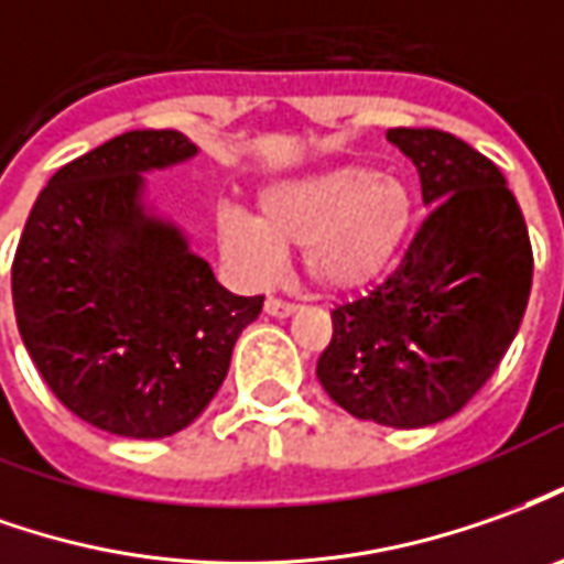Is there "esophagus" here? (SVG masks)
Wrapping results in <instances>:
<instances>
[{
	"instance_id": "esophagus-1",
	"label": "esophagus",
	"mask_w": 564,
	"mask_h": 564,
	"mask_svg": "<svg viewBox=\"0 0 564 564\" xmlns=\"http://www.w3.org/2000/svg\"><path fill=\"white\" fill-rule=\"evenodd\" d=\"M265 314H269V317H278V321H283V317H293L295 305H290V302H281V299H265Z\"/></svg>"
}]
</instances>
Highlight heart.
Listing matches in <instances>:
<instances>
[{
	"mask_svg": "<svg viewBox=\"0 0 564 564\" xmlns=\"http://www.w3.org/2000/svg\"><path fill=\"white\" fill-rule=\"evenodd\" d=\"M259 216L235 204L214 216L216 243L243 283L269 281L283 247H299V262L314 290L364 293L400 262L419 226V195L400 173L364 164H329L271 180L256 195Z\"/></svg>",
	"mask_w": 564,
	"mask_h": 564,
	"instance_id": "b5f03b06",
	"label": "heart"
}]
</instances>
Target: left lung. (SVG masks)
Instances as JSON below:
<instances>
[{
    "instance_id": "left-lung-1",
    "label": "left lung",
    "mask_w": 564,
    "mask_h": 564,
    "mask_svg": "<svg viewBox=\"0 0 564 564\" xmlns=\"http://www.w3.org/2000/svg\"><path fill=\"white\" fill-rule=\"evenodd\" d=\"M415 164L431 216L391 278L333 311L317 378L354 419L427 427L470 403L519 333L529 228L503 173L433 128L388 131Z\"/></svg>"
}]
</instances>
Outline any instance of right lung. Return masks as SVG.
<instances>
[{
    "label": "right lung",
    "instance_id": "right-lung-1",
    "mask_svg": "<svg viewBox=\"0 0 564 564\" xmlns=\"http://www.w3.org/2000/svg\"><path fill=\"white\" fill-rule=\"evenodd\" d=\"M198 155L128 131L54 173L11 265L18 329L54 397L94 427L161 440L198 419L262 295H235L159 214L145 173Z\"/></svg>",
    "mask_w": 564,
    "mask_h": 564
}]
</instances>
